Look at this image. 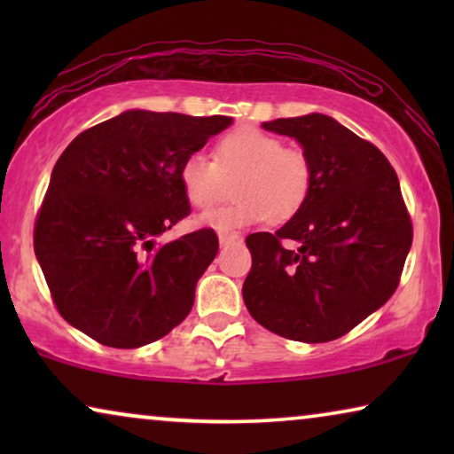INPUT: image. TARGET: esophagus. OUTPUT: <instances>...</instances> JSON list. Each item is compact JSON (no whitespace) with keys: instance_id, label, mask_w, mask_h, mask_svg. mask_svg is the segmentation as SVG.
Returning <instances> with one entry per match:
<instances>
[{"instance_id":"34e87169","label":"esophagus","mask_w":454,"mask_h":454,"mask_svg":"<svg viewBox=\"0 0 454 454\" xmlns=\"http://www.w3.org/2000/svg\"><path fill=\"white\" fill-rule=\"evenodd\" d=\"M239 241H241V235H238V233H221L219 235L221 247H227L231 244H239Z\"/></svg>"}]
</instances>
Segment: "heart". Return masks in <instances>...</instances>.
Here are the masks:
<instances>
[{
    "instance_id": "heart-1",
    "label": "heart",
    "mask_w": 454,
    "mask_h": 454,
    "mask_svg": "<svg viewBox=\"0 0 454 454\" xmlns=\"http://www.w3.org/2000/svg\"><path fill=\"white\" fill-rule=\"evenodd\" d=\"M238 198L198 219V225L233 233L269 219L285 223L306 204L312 190V163L297 146H283L275 134L238 128L215 145V160L190 154L179 169L184 196L198 210L213 208L225 196L227 182Z\"/></svg>"
}]
</instances>
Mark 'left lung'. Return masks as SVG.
<instances>
[{
	"instance_id": "1",
	"label": "left lung",
	"mask_w": 454,
	"mask_h": 454,
	"mask_svg": "<svg viewBox=\"0 0 454 454\" xmlns=\"http://www.w3.org/2000/svg\"><path fill=\"white\" fill-rule=\"evenodd\" d=\"M312 163L303 208L275 233H252L244 301L270 333L326 343L382 308L399 285L413 227L388 159L333 117L264 121ZM296 241L285 248L282 241Z\"/></svg>"
}]
</instances>
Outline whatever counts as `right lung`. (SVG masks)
Wrapping results in <instances>:
<instances>
[{"label": "right lung", "mask_w": 454, "mask_h": 454, "mask_svg": "<svg viewBox=\"0 0 454 454\" xmlns=\"http://www.w3.org/2000/svg\"><path fill=\"white\" fill-rule=\"evenodd\" d=\"M231 117L129 109L78 134L53 167L35 254L58 312L90 339L136 349L194 306L219 252L213 229L157 246L190 215L179 169Z\"/></svg>", "instance_id": "add662e5"}]
</instances>
